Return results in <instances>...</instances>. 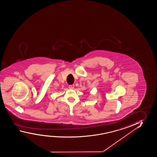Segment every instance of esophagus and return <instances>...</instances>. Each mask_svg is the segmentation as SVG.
<instances>
[{"label":"esophagus","instance_id":"esophagus-1","mask_svg":"<svg viewBox=\"0 0 157 157\" xmlns=\"http://www.w3.org/2000/svg\"><path fill=\"white\" fill-rule=\"evenodd\" d=\"M74 87H75V86H74V84H72V85H70V86H69V89H73L74 88Z\"/></svg>","mask_w":157,"mask_h":157}]
</instances>
